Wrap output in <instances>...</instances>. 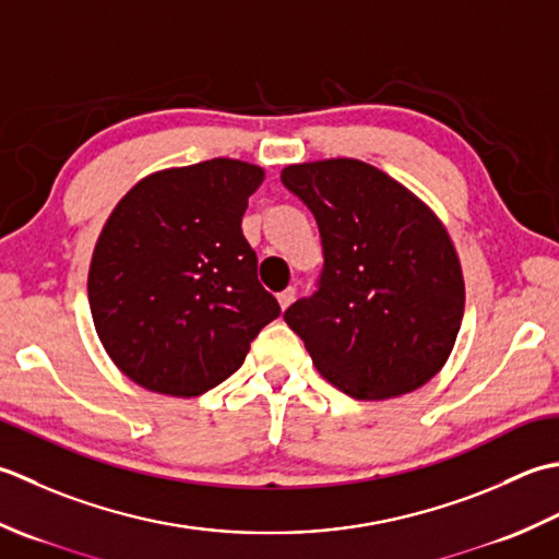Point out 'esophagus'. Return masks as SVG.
Returning <instances> with one entry per match:
<instances>
[{"label": "esophagus", "instance_id": "esophagus-1", "mask_svg": "<svg viewBox=\"0 0 559 559\" xmlns=\"http://www.w3.org/2000/svg\"><path fill=\"white\" fill-rule=\"evenodd\" d=\"M294 296H296V289H294V287H287V289L277 294V301H280V309H282V311H287L289 306L294 304Z\"/></svg>", "mask_w": 559, "mask_h": 559}]
</instances>
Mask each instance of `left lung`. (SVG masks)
Wrapping results in <instances>:
<instances>
[{"label":"left lung","instance_id":"left-lung-1","mask_svg":"<svg viewBox=\"0 0 559 559\" xmlns=\"http://www.w3.org/2000/svg\"><path fill=\"white\" fill-rule=\"evenodd\" d=\"M282 183L321 231L318 292L284 311L318 373L357 401L423 389L447 364L463 321L465 284L447 226L359 158L284 166Z\"/></svg>","mask_w":559,"mask_h":559}]
</instances>
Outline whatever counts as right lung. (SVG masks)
Wrapping results in <instances>:
<instances>
[{"label": "right lung", "instance_id": "1", "mask_svg": "<svg viewBox=\"0 0 559 559\" xmlns=\"http://www.w3.org/2000/svg\"><path fill=\"white\" fill-rule=\"evenodd\" d=\"M263 180L260 166L219 156L156 170L110 212L91 255L88 306L108 357L142 389H214L280 316L241 231Z\"/></svg>", "mask_w": 559, "mask_h": 559}]
</instances>
